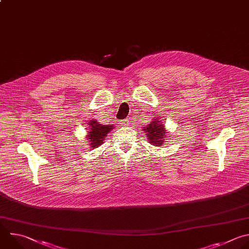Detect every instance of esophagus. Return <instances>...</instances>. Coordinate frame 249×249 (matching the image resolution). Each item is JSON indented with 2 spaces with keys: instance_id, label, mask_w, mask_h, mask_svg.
<instances>
[{
  "instance_id": "1",
  "label": "esophagus",
  "mask_w": 249,
  "mask_h": 249,
  "mask_svg": "<svg viewBox=\"0 0 249 249\" xmlns=\"http://www.w3.org/2000/svg\"><path fill=\"white\" fill-rule=\"evenodd\" d=\"M131 123H130V120L129 119H124V120H121V122H120V125L121 126H124V127H127V126H129Z\"/></svg>"
}]
</instances>
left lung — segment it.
Masks as SVG:
<instances>
[{"label": "left lung", "mask_w": 249, "mask_h": 249, "mask_svg": "<svg viewBox=\"0 0 249 249\" xmlns=\"http://www.w3.org/2000/svg\"><path fill=\"white\" fill-rule=\"evenodd\" d=\"M146 132V137L149 140V142L153 145H161L163 144V141L165 138V132L163 128V124H159L158 119H154L150 124H148L144 129Z\"/></svg>", "instance_id": "left-lung-1"}]
</instances>
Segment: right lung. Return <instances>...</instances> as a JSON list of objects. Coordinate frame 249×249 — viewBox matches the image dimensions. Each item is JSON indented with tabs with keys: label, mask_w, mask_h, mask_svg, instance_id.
Wrapping results in <instances>:
<instances>
[{
	"label": "right lung",
	"mask_w": 249,
	"mask_h": 249,
	"mask_svg": "<svg viewBox=\"0 0 249 249\" xmlns=\"http://www.w3.org/2000/svg\"><path fill=\"white\" fill-rule=\"evenodd\" d=\"M90 127L88 140L91 142V145L93 147L101 145L105 140V137L113 129V127L110 125H102L94 120L90 122Z\"/></svg>",
	"instance_id": "right-lung-1"
}]
</instances>
